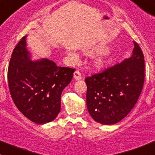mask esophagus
Wrapping results in <instances>:
<instances>
[{"label": "esophagus", "instance_id": "1", "mask_svg": "<svg viewBox=\"0 0 155 155\" xmlns=\"http://www.w3.org/2000/svg\"><path fill=\"white\" fill-rule=\"evenodd\" d=\"M73 78H74L75 80L76 81H79L82 79V76H81L80 72L79 71H76V72L73 73Z\"/></svg>", "mask_w": 155, "mask_h": 155}]
</instances>
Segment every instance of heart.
I'll return each mask as SVG.
<instances>
[{
  "instance_id": "heart-1",
  "label": "heart",
  "mask_w": 155,
  "mask_h": 155,
  "mask_svg": "<svg viewBox=\"0 0 155 155\" xmlns=\"http://www.w3.org/2000/svg\"><path fill=\"white\" fill-rule=\"evenodd\" d=\"M108 47L104 45H97L90 48L85 49L83 54L87 56H93L97 55L93 58L92 66L95 70L103 71L107 69L109 63L110 62V52L108 51ZM67 55L70 60L73 62H76L78 60V55L72 51H69Z\"/></svg>"
}]
</instances>
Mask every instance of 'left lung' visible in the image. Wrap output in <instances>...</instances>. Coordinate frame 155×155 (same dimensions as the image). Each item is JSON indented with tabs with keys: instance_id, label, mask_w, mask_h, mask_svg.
Segmentation results:
<instances>
[{
	"instance_id": "obj_1",
	"label": "left lung",
	"mask_w": 155,
	"mask_h": 155,
	"mask_svg": "<svg viewBox=\"0 0 155 155\" xmlns=\"http://www.w3.org/2000/svg\"><path fill=\"white\" fill-rule=\"evenodd\" d=\"M131 55L104 72L86 78V106L95 121L115 124L131 111L144 80V58L134 41Z\"/></svg>"
}]
</instances>
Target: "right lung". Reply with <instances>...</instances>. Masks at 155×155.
<instances>
[{"label":"right lung","mask_w":155,"mask_h":155,"mask_svg":"<svg viewBox=\"0 0 155 155\" xmlns=\"http://www.w3.org/2000/svg\"><path fill=\"white\" fill-rule=\"evenodd\" d=\"M27 35L13 51L8 66L12 100L25 117L38 124L54 120L61 110V95L70 83L74 69L59 67L48 58L32 60Z\"/></svg>","instance_id":"obj_1"}]
</instances>
